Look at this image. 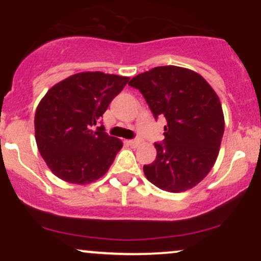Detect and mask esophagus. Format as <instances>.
I'll return each mask as SVG.
<instances>
[{
  "label": "esophagus",
  "instance_id": "1",
  "mask_svg": "<svg viewBox=\"0 0 261 261\" xmlns=\"http://www.w3.org/2000/svg\"><path fill=\"white\" fill-rule=\"evenodd\" d=\"M127 145L131 146V147H137V146L140 145V141L139 140H128Z\"/></svg>",
  "mask_w": 261,
  "mask_h": 261
}]
</instances>
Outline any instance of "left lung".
I'll return each instance as SVG.
<instances>
[{
	"mask_svg": "<svg viewBox=\"0 0 261 261\" xmlns=\"http://www.w3.org/2000/svg\"><path fill=\"white\" fill-rule=\"evenodd\" d=\"M139 89L157 120L164 116V140L155 160L143 166L146 178L162 190L180 193L199 184L214 167L224 131L222 106L202 76L178 66L137 74Z\"/></svg>",
	"mask_w": 261,
	"mask_h": 261,
	"instance_id": "left-lung-1",
	"label": "left lung"
}]
</instances>
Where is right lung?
<instances>
[{
	"label": "right lung",
	"instance_id": "add662e5",
	"mask_svg": "<svg viewBox=\"0 0 261 261\" xmlns=\"http://www.w3.org/2000/svg\"><path fill=\"white\" fill-rule=\"evenodd\" d=\"M128 77L81 72L47 91L35 112V140L41 157L56 176L88 184L103 176L122 147L103 125L95 127Z\"/></svg>",
	"mask_w": 261,
	"mask_h": 261
}]
</instances>
